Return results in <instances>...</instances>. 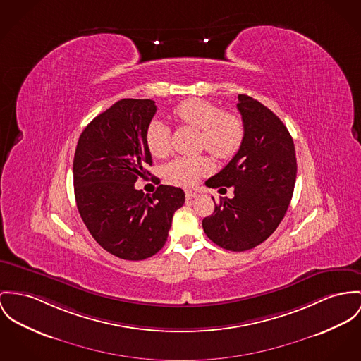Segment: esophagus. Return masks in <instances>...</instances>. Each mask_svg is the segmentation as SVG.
<instances>
[{"instance_id": "esophagus-1", "label": "esophagus", "mask_w": 361, "mask_h": 361, "mask_svg": "<svg viewBox=\"0 0 361 361\" xmlns=\"http://www.w3.org/2000/svg\"><path fill=\"white\" fill-rule=\"evenodd\" d=\"M196 196H197V194L194 192V191H185V197H187V200H190V199H194V197H196Z\"/></svg>"}]
</instances>
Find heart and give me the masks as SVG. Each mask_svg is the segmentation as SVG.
I'll return each mask as SVG.
<instances>
[{
	"mask_svg": "<svg viewBox=\"0 0 361 361\" xmlns=\"http://www.w3.org/2000/svg\"><path fill=\"white\" fill-rule=\"evenodd\" d=\"M173 115L184 125L194 126L202 132L200 148L207 149L219 159L232 158L240 148L245 129L240 118L224 112L216 103L190 99L180 103ZM145 145L154 158L162 159L171 151L170 130L159 119H152L145 130ZM212 170V162L206 157H180L166 166V177L174 184L190 187L200 176Z\"/></svg>",
	"mask_w": 361,
	"mask_h": 361,
	"instance_id": "1",
	"label": "heart"
}]
</instances>
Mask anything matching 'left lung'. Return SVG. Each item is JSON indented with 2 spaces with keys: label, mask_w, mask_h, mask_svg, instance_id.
Segmentation results:
<instances>
[{
  "label": "left lung",
  "mask_w": 361,
  "mask_h": 361,
  "mask_svg": "<svg viewBox=\"0 0 361 361\" xmlns=\"http://www.w3.org/2000/svg\"><path fill=\"white\" fill-rule=\"evenodd\" d=\"M238 99L243 142L229 164L206 181L210 188L233 187L235 196L221 197L202 226L222 249L246 251L267 240L283 220L294 192L297 158L279 116L247 94Z\"/></svg>",
  "instance_id": "1"
}]
</instances>
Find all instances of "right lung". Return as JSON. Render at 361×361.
I'll list each match as a JSON object with an SVG mask.
<instances>
[{
	"mask_svg": "<svg viewBox=\"0 0 361 361\" xmlns=\"http://www.w3.org/2000/svg\"><path fill=\"white\" fill-rule=\"evenodd\" d=\"M154 100L122 99L83 129L73 174L78 212L93 239L112 255L141 261L165 246L173 214L185 202L181 188L159 185L152 196L136 190L151 174L145 130Z\"/></svg>",
	"mask_w": 361,
	"mask_h": 361,
	"instance_id": "right-lung-1",
	"label": "right lung"
}]
</instances>
